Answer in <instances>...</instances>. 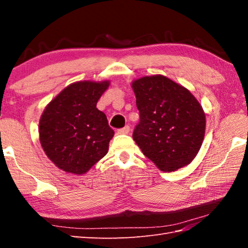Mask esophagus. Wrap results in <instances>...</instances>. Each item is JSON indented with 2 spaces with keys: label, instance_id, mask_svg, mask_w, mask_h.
<instances>
[{
  "label": "esophagus",
  "instance_id": "esophagus-1",
  "mask_svg": "<svg viewBox=\"0 0 248 248\" xmlns=\"http://www.w3.org/2000/svg\"><path fill=\"white\" fill-rule=\"evenodd\" d=\"M129 132H130V127H129V125H125V127L118 130V133L119 134H128Z\"/></svg>",
  "mask_w": 248,
  "mask_h": 248
}]
</instances>
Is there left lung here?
<instances>
[{
	"label": "left lung",
	"mask_w": 248,
	"mask_h": 248,
	"mask_svg": "<svg viewBox=\"0 0 248 248\" xmlns=\"http://www.w3.org/2000/svg\"><path fill=\"white\" fill-rule=\"evenodd\" d=\"M140 110L133 140L143 154L163 171L189 164L202 147L205 115L186 88L164 76L132 83Z\"/></svg>",
	"instance_id": "8db88e82"
}]
</instances>
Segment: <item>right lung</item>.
<instances>
[{
    "label": "right lung",
    "instance_id": "1",
    "mask_svg": "<svg viewBox=\"0 0 248 248\" xmlns=\"http://www.w3.org/2000/svg\"><path fill=\"white\" fill-rule=\"evenodd\" d=\"M108 84L73 83L57 94L41 115L40 144L61 170L85 173L108 154L114 130L96 105Z\"/></svg>",
    "mask_w": 248,
    "mask_h": 248
}]
</instances>
